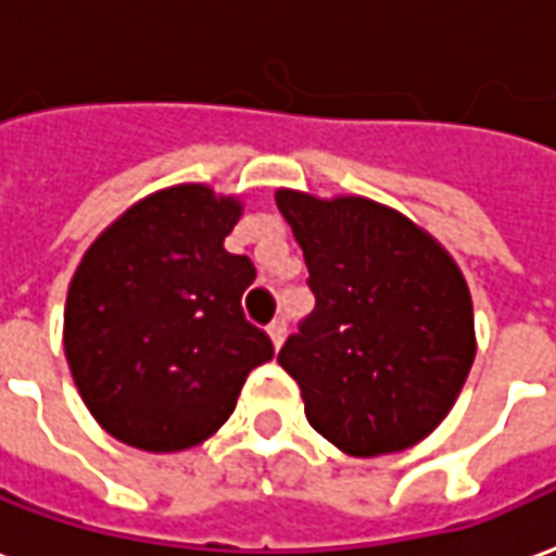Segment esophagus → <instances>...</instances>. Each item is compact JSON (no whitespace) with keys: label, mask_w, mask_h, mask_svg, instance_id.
I'll return each instance as SVG.
<instances>
[{"label":"esophagus","mask_w":556,"mask_h":556,"mask_svg":"<svg viewBox=\"0 0 556 556\" xmlns=\"http://www.w3.org/2000/svg\"><path fill=\"white\" fill-rule=\"evenodd\" d=\"M267 337H270L274 349H279L282 340H286V321H282V318H274V321L267 325Z\"/></svg>","instance_id":"esophagus-1"}]
</instances>
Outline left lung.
<instances>
[{
	"instance_id": "1",
	"label": "left lung",
	"mask_w": 556,
	"mask_h": 556,
	"mask_svg": "<svg viewBox=\"0 0 556 556\" xmlns=\"http://www.w3.org/2000/svg\"><path fill=\"white\" fill-rule=\"evenodd\" d=\"M316 309L279 349L306 421L352 457L403 452L452 413L476 358L467 279L440 240L361 195L277 189Z\"/></svg>"
}]
</instances>
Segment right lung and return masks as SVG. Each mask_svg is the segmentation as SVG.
Masks as SVG:
<instances>
[{
    "label": "right lung",
    "instance_id": "add662e5",
    "mask_svg": "<svg viewBox=\"0 0 556 556\" xmlns=\"http://www.w3.org/2000/svg\"><path fill=\"white\" fill-rule=\"evenodd\" d=\"M243 201L204 184L159 189L104 228L77 265L62 343L92 418L141 452H184L228 421L240 388L274 358L243 318L255 279L225 238Z\"/></svg>",
    "mask_w": 556,
    "mask_h": 556
}]
</instances>
